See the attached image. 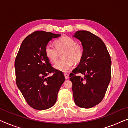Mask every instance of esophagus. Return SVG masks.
<instances>
[{
	"instance_id": "1",
	"label": "esophagus",
	"mask_w": 128,
	"mask_h": 128,
	"mask_svg": "<svg viewBox=\"0 0 128 128\" xmlns=\"http://www.w3.org/2000/svg\"><path fill=\"white\" fill-rule=\"evenodd\" d=\"M64 77H65V78H66V79H68V78H69V74H68V73H64Z\"/></svg>"
}]
</instances>
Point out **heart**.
<instances>
[{
  "label": "heart",
  "mask_w": 128,
  "mask_h": 128,
  "mask_svg": "<svg viewBox=\"0 0 128 128\" xmlns=\"http://www.w3.org/2000/svg\"><path fill=\"white\" fill-rule=\"evenodd\" d=\"M56 47L50 44L45 46V53L52 62L58 59L59 53L63 52V58L56 63L54 68L61 72H67L75 64L81 62L83 56V48L82 45L76 43L74 39L68 36H63L55 42Z\"/></svg>",
  "instance_id": "heart-1"
}]
</instances>
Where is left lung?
<instances>
[{"label": "left lung", "instance_id": "obj_1", "mask_svg": "<svg viewBox=\"0 0 128 128\" xmlns=\"http://www.w3.org/2000/svg\"><path fill=\"white\" fill-rule=\"evenodd\" d=\"M74 37L82 42L84 52L79 64L70 74V80L75 104L87 109L100 103L106 95L111 78V59L104 42L96 35L78 31Z\"/></svg>", "mask_w": 128, "mask_h": 128}]
</instances>
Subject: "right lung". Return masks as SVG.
Masks as SVG:
<instances>
[{"label": "right lung", "mask_w": 128, "mask_h": 128, "mask_svg": "<svg viewBox=\"0 0 128 128\" xmlns=\"http://www.w3.org/2000/svg\"><path fill=\"white\" fill-rule=\"evenodd\" d=\"M60 36L35 31L22 41L16 58L17 86L27 104L35 110H45L53 106L65 80L64 73L52 67L45 53L49 42ZM50 73L53 75L46 78Z\"/></svg>", "instance_id": "1"}]
</instances>
